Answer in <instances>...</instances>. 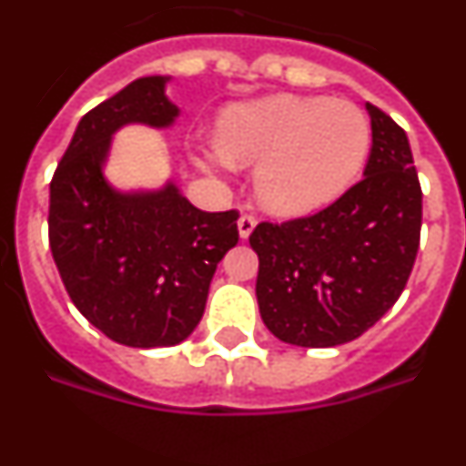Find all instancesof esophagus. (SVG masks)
Returning <instances> with one entry per match:
<instances>
[{"instance_id": "1", "label": "esophagus", "mask_w": 466, "mask_h": 466, "mask_svg": "<svg viewBox=\"0 0 466 466\" xmlns=\"http://www.w3.org/2000/svg\"><path fill=\"white\" fill-rule=\"evenodd\" d=\"M254 226H257V217H254V214H242L240 219H238V230H240L242 240H247V238H249V233L254 230Z\"/></svg>"}]
</instances>
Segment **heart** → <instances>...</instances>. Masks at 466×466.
<instances>
[{
  "label": "heart",
  "mask_w": 466,
  "mask_h": 466,
  "mask_svg": "<svg viewBox=\"0 0 466 466\" xmlns=\"http://www.w3.org/2000/svg\"><path fill=\"white\" fill-rule=\"evenodd\" d=\"M219 149L205 151L217 170L257 166V196L282 217L315 212L357 182L371 151V123L352 102L275 95L228 106Z\"/></svg>",
  "instance_id": "obj_1"
}]
</instances>
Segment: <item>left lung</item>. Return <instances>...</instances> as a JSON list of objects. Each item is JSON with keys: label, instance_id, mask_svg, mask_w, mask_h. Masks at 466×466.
<instances>
[{"label": "left lung", "instance_id": "8db88e82", "mask_svg": "<svg viewBox=\"0 0 466 466\" xmlns=\"http://www.w3.org/2000/svg\"><path fill=\"white\" fill-rule=\"evenodd\" d=\"M371 114L364 179L329 208L249 236L258 254L257 299L275 339L333 348L360 339L397 303L420 247L422 188L403 127Z\"/></svg>", "mask_w": 466, "mask_h": 466}]
</instances>
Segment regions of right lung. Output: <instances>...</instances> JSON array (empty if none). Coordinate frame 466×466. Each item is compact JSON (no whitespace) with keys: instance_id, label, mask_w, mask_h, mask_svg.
Instances as JSON below:
<instances>
[{"instance_id":"add662e5","label":"right lung","mask_w":466,"mask_h":466,"mask_svg":"<svg viewBox=\"0 0 466 466\" xmlns=\"http://www.w3.org/2000/svg\"><path fill=\"white\" fill-rule=\"evenodd\" d=\"M166 81L144 76L90 109L51 179L48 242L65 289L95 329L127 348L188 339L217 263L240 238L238 209L203 212L175 184L118 193L102 177L118 127L175 121Z\"/></svg>"}]
</instances>
